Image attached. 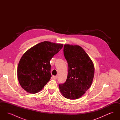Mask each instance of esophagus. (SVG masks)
Listing matches in <instances>:
<instances>
[{
  "label": "esophagus",
  "mask_w": 120,
  "mask_h": 120,
  "mask_svg": "<svg viewBox=\"0 0 120 120\" xmlns=\"http://www.w3.org/2000/svg\"><path fill=\"white\" fill-rule=\"evenodd\" d=\"M52 78H53L54 79L56 80V79H57V76H52Z\"/></svg>",
  "instance_id": "1"
}]
</instances>
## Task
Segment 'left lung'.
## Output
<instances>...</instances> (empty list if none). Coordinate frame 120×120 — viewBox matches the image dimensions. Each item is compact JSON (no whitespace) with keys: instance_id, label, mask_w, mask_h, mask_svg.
<instances>
[{"instance_id":"obj_1","label":"left lung","mask_w":120,"mask_h":120,"mask_svg":"<svg viewBox=\"0 0 120 120\" xmlns=\"http://www.w3.org/2000/svg\"><path fill=\"white\" fill-rule=\"evenodd\" d=\"M63 53L68 63V71L66 82L59 84V90L65 98L76 99L81 97L91 85L94 65L80 46L65 45Z\"/></svg>"}]
</instances>
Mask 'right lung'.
Listing matches in <instances>:
<instances>
[{
  "mask_svg": "<svg viewBox=\"0 0 120 120\" xmlns=\"http://www.w3.org/2000/svg\"><path fill=\"white\" fill-rule=\"evenodd\" d=\"M63 44L44 41L32 47L21 57L17 67V77L26 91H40L50 80V61L63 47Z\"/></svg>",
  "mask_w": 120,
  "mask_h": 120,
  "instance_id": "obj_1",
  "label": "right lung"
}]
</instances>
